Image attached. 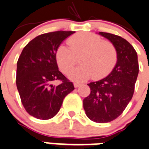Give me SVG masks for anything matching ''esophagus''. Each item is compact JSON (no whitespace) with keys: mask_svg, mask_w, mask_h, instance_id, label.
Returning a JSON list of instances; mask_svg holds the SVG:
<instances>
[{"mask_svg":"<svg viewBox=\"0 0 149 149\" xmlns=\"http://www.w3.org/2000/svg\"><path fill=\"white\" fill-rule=\"evenodd\" d=\"M73 85H74V87H75V88H78V87H79V86H80V83H78V82H75V83H74V84H73Z\"/></svg>","mask_w":149,"mask_h":149,"instance_id":"obj_1","label":"esophagus"}]
</instances>
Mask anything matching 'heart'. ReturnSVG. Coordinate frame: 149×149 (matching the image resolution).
I'll return each instance as SVG.
<instances>
[{
  "label": "heart",
  "mask_w": 149,
  "mask_h": 149,
  "mask_svg": "<svg viewBox=\"0 0 149 149\" xmlns=\"http://www.w3.org/2000/svg\"><path fill=\"white\" fill-rule=\"evenodd\" d=\"M70 47L61 45L56 51L60 69L67 73L77 63H82L70 74L74 81H85L92 77L95 80L104 78L112 71L117 61V50L111 42L102 41L99 36L90 32L73 35L67 40Z\"/></svg>",
  "instance_id": "b5f03b06"
}]
</instances>
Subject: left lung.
I'll return each mask as SVG.
<instances>
[{
    "label": "left lung",
    "mask_w": 149,
    "mask_h": 149,
    "mask_svg": "<svg viewBox=\"0 0 149 149\" xmlns=\"http://www.w3.org/2000/svg\"><path fill=\"white\" fill-rule=\"evenodd\" d=\"M117 50V63L107 77L88 83L89 95L83 99L86 114L96 123H108L123 113L134 93L139 73L138 56L132 45L120 36L100 32Z\"/></svg>",
    "instance_id": "1"
}]
</instances>
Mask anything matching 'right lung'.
<instances>
[{"mask_svg":"<svg viewBox=\"0 0 149 149\" xmlns=\"http://www.w3.org/2000/svg\"><path fill=\"white\" fill-rule=\"evenodd\" d=\"M73 31H57L37 36L23 48L17 61V87L26 111L40 120L54 117L60 111L64 98L74 90L59 71L56 51ZM61 83L53 86L52 82Z\"/></svg>","mask_w":149,"mask_h":149,"instance_id":"1","label":"right lung"}]
</instances>
